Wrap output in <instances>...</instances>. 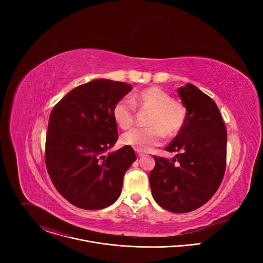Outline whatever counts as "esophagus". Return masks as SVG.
Returning a JSON list of instances; mask_svg holds the SVG:
<instances>
[{
    "instance_id": "esophagus-1",
    "label": "esophagus",
    "mask_w": 263,
    "mask_h": 263,
    "mask_svg": "<svg viewBox=\"0 0 263 263\" xmlns=\"http://www.w3.org/2000/svg\"><path fill=\"white\" fill-rule=\"evenodd\" d=\"M143 156H144V154H143V153H141V152H137V157H138V158L143 157Z\"/></svg>"
}]
</instances>
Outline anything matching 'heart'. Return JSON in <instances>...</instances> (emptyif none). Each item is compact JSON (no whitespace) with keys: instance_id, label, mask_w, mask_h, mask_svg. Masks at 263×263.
<instances>
[{"instance_id":"obj_1","label":"heart","mask_w":263,"mask_h":263,"mask_svg":"<svg viewBox=\"0 0 263 263\" xmlns=\"http://www.w3.org/2000/svg\"><path fill=\"white\" fill-rule=\"evenodd\" d=\"M136 107L151 110L146 128H137L125 133L122 141L137 151L146 152L159 145L164 137L177 135L186 120V108L160 87H147L133 93L130 99H121L114 107L112 115L122 129L131 128L136 121Z\"/></svg>"}]
</instances>
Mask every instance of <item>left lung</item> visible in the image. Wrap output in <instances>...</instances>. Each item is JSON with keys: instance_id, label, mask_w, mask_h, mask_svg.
I'll return each mask as SVG.
<instances>
[{"instance_id": "left-lung-1", "label": "left lung", "mask_w": 263, "mask_h": 263, "mask_svg": "<svg viewBox=\"0 0 263 263\" xmlns=\"http://www.w3.org/2000/svg\"><path fill=\"white\" fill-rule=\"evenodd\" d=\"M178 93L186 107L185 123L165 147L168 160L154 156L149 185L157 204L175 213L194 211L216 193L226 171L227 130L214 101L187 83Z\"/></svg>"}]
</instances>
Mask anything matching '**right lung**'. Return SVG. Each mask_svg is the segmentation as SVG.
<instances>
[{"instance_id": "add662e5", "label": "right lung", "mask_w": 263, "mask_h": 263, "mask_svg": "<svg viewBox=\"0 0 263 263\" xmlns=\"http://www.w3.org/2000/svg\"><path fill=\"white\" fill-rule=\"evenodd\" d=\"M131 89L125 82L97 79L70 90L51 111L46 166L58 193L73 206L103 209L121 195L124 175L136 160L134 149L125 145L105 153L119 138L112 110Z\"/></svg>"}]
</instances>
